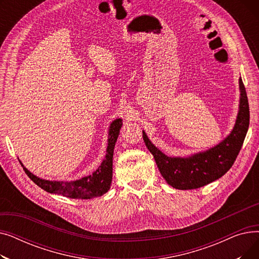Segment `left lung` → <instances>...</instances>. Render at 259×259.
<instances>
[{
	"label": "left lung",
	"mask_w": 259,
	"mask_h": 259,
	"mask_svg": "<svg viewBox=\"0 0 259 259\" xmlns=\"http://www.w3.org/2000/svg\"><path fill=\"white\" fill-rule=\"evenodd\" d=\"M240 104L234 129L220 145L206 152L187 158L169 157L148 140L143 131V140L156 161L162 178L175 189L191 190L219 180L232 167L240 151L250 122V109L246 88L239 78Z\"/></svg>",
	"instance_id": "1"
}]
</instances>
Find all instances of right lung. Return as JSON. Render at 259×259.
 I'll use <instances>...</instances> for the list:
<instances>
[{
	"mask_svg": "<svg viewBox=\"0 0 259 259\" xmlns=\"http://www.w3.org/2000/svg\"><path fill=\"white\" fill-rule=\"evenodd\" d=\"M122 125L121 119L117 118L110 125L109 129V139L107 154L101 166L95 170L91 175L80 179L74 182H50L42 179L30 173L20 161L23 166V169L27 176L39 188L45 191L54 194H61L70 198H93L104 195L109 189H110L112 181V158H113V149L116 143V140L119 134V129Z\"/></svg>",
	"mask_w": 259,
	"mask_h": 259,
	"instance_id": "1",
	"label": "right lung"
}]
</instances>
